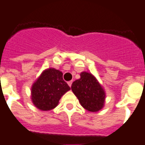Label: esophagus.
<instances>
[{"label":"esophagus","instance_id":"34e87169","mask_svg":"<svg viewBox=\"0 0 145 145\" xmlns=\"http://www.w3.org/2000/svg\"><path fill=\"white\" fill-rule=\"evenodd\" d=\"M68 85H69V87H71V85H72V81L68 82Z\"/></svg>","mask_w":145,"mask_h":145}]
</instances>
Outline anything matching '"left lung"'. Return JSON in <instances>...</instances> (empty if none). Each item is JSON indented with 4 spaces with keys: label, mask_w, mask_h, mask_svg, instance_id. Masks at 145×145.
I'll return each instance as SVG.
<instances>
[{
    "label": "left lung",
    "mask_w": 145,
    "mask_h": 145,
    "mask_svg": "<svg viewBox=\"0 0 145 145\" xmlns=\"http://www.w3.org/2000/svg\"><path fill=\"white\" fill-rule=\"evenodd\" d=\"M71 90L82 106L88 112H96L104 106L105 90L91 73L87 71L80 73V79L72 83Z\"/></svg>",
    "instance_id": "obj_1"
}]
</instances>
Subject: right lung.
Here are the masks:
<instances>
[{"label":"right lung","instance_id":"right-lung-1","mask_svg":"<svg viewBox=\"0 0 145 145\" xmlns=\"http://www.w3.org/2000/svg\"><path fill=\"white\" fill-rule=\"evenodd\" d=\"M71 90L63 79V73L54 68L42 71L31 87V101L37 109L49 111L58 105L64 94Z\"/></svg>","mask_w":145,"mask_h":145}]
</instances>
